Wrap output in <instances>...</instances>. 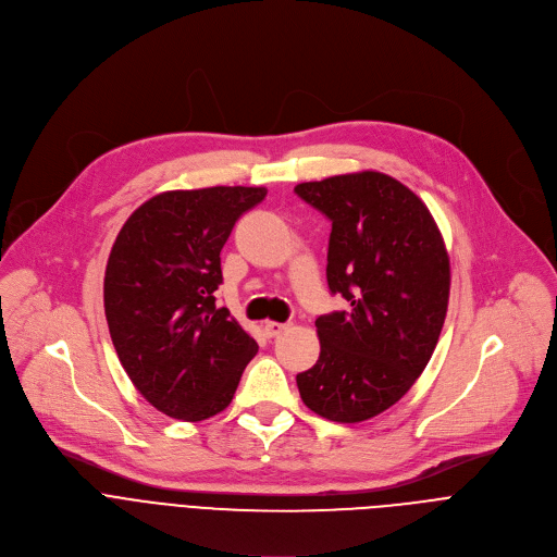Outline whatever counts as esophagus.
Here are the masks:
<instances>
[{
	"label": "esophagus",
	"instance_id": "34e87169",
	"mask_svg": "<svg viewBox=\"0 0 557 557\" xmlns=\"http://www.w3.org/2000/svg\"><path fill=\"white\" fill-rule=\"evenodd\" d=\"M284 331H288V324H282V322H267V324H264V335H267V337H277V335H282Z\"/></svg>",
	"mask_w": 557,
	"mask_h": 557
}]
</instances>
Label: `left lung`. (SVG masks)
I'll use <instances>...</instances> for the list:
<instances>
[{
    "label": "left lung",
    "instance_id": "obj_1",
    "mask_svg": "<svg viewBox=\"0 0 557 557\" xmlns=\"http://www.w3.org/2000/svg\"><path fill=\"white\" fill-rule=\"evenodd\" d=\"M295 194L331 222L329 288L350 308L317 317L320 359L297 374L306 408L368 421L425 370L449 299V256L425 202L396 178L357 172L301 183Z\"/></svg>",
    "mask_w": 557,
    "mask_h": 557
}]
</instances>
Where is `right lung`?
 <instances>
[{"label": "right lung", "instance_id": "1", "mask_svg": "<svg viewBox=\"0 0 557 557\" xmlns=\"http://www.w3.org/2000/svg\"><path fill=\"white\" fill-rule=\"evenodd\" d=\"M264 196V187L165 191L116 235L103 282L110 337L134 387L172 419L222 412L258 352L213 293L235 220Z\"/></svg>", "mask_w": 557, "mask_h": 557}]
</instances>
